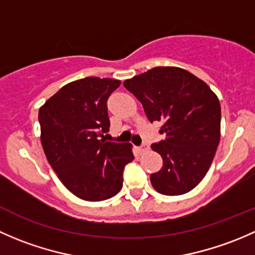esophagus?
<instances>
[{"label": "esophagus", "instance_id": "34e87169", "mask_svg": "<svg viewBox=\"0 0 255 255\" xmlns=\"http://www.w3.org/2000/svg\"><path fill=\"white\" fill-rule=\"evenodd\" d=\"M147 149H148V145H147V143H142V145L138 147V152H140L141 154L145 153Z\"/></svg>", "mask_w": 255, "mask_h": 255}]
</instances>
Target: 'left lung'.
I'll use <instances>...</instances> for the list:
<instances>
[{"label": "left lung", "mask_w": 255, "mask_h": 255, "mask_svg": "<svg viewBox=\"0 0 255 255\" xmlns=\"http://www.w3.org/2000/svg\"><path fill=\"white\" fill-rule=\"evenodd\" d=\"M166 138L152 143L163 159L149 177L163 195H182L205 177L220 142L221 107L204 81L179 67H154L124 82Z\"/></svg>", "instance_id": "8db88e82"}]
</instances>
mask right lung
Listing matches in <instances>:
<instances>
[{
    "label": "right lung",
    "mask_w": 255,
    "mask_h": 255,
    "mask_svg": "<svg viewBox=\"0 0 255 255\" xmlns=\"http://www.w3.org/2000/svg\"><path fill=\"white\" fill-rule=\"evenodd\" d=\"M120 83L99 77L73 81L39 109L40 140L50 166L82 200L117 195L124 168L133 159L130 143L101 138L110 127L107 101Z\"/></svg>",
    "instance_id": "right-lung-1"
}]
</instances>
